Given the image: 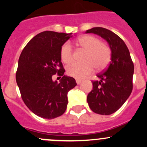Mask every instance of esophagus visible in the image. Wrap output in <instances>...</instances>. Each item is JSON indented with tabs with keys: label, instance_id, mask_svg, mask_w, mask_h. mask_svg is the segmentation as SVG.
<instances>
[{
	"label": "esophagus",
	"instance_id": "34e87169",
	"mask_svg": "<svg viewBox=\"0 0 147 147\" xmlns=\"http://www.w3.org/2000/svg\"><path fill=\"white\" fill-rule=\"evenodd\" d=\"M82 81L81 80H76V82H77V84H81V82H82Z\"/></svg>",
	"mask_w": 147,
	"mask_h": 147
}]
</instances>
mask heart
<instances>
[{"mask_svg": "<svg viewBox=\"0 0 147 147\" xmlns=\"http://www.w3.org/2000/svg\"><path fill=\"white\" fill-rule=\"evenodd\" d=\"M77 43L86 50L82 63H72L66 67L67 74L76 79H83L90 75L95 67L97 70L105 69L110 62L111 52L109 47L100 42L98 38L92 35H84ZM73 53L70 44L66 42L60 49V58L65 63L72 60Z\"/></svg>", "mask_w": 147, "mask_h": 147, "instance_id": "1", "label": "heart"}]
</instances>
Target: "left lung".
<instances>
[{"instance_id": "1", "label": "left lung", "mask_w": 147, "mask_h": 147, "mask_svg": "<svg viewBox=\"0 0 147 147\" xmlns=\"http://www.w3.org/2000/svg\"><path fill=\"white\" fill-rule=\"evenodd\" d=\"M85 33L100 35L110 47V63L106 69L97 75L100 80L92 82L93 89L87 100L94 112L102 115H111L117 112L131 94L134 64L128 47L113 32L96 27L87 30Z\"/></svg>"}]
</instances>
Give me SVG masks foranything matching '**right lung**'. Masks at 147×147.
Segmentation results:
<instances>
[{"instance_id": "add662e5", "label": "right lung", "mask_w": 147, "mask_h": 147, "mask_svg": "<svg viewBox=\"0 0 147 147\" xmlns=\"http://www.w3.org/2000/svg\"><path fill=\"white\" fill-rule=\"evenodd\" d=\"M72 33L44 31L35 35L22 51L18 60L16 82L28 109L44 119H54L64 114L67 92L77 85L72 77L64 75L60 49ZM62 76L60 83L53 75ZM61 78V77H60Z\"/></svg>"}]
</instances>
